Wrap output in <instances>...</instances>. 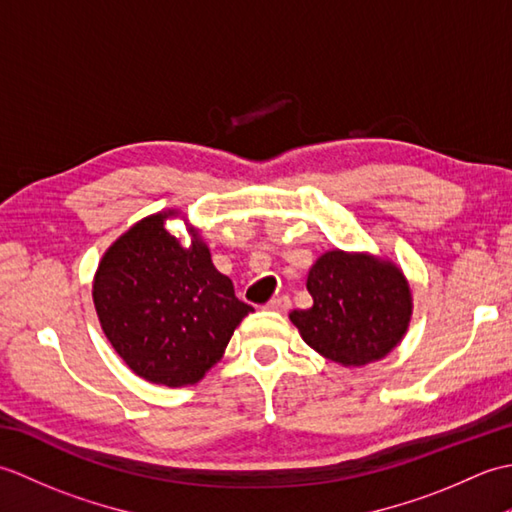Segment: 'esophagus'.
Wrapping results in <instances>:
<instances>
[{"instance_id": "1", "label": "esophagus", "mask_w": 512, "mask_h": 512, "mask_svg": "<svg viewBox=\"0 0 512 512\" xmlns=\"http://www.w3.org/2000/svg\"><path fill=\"white\" fill-rule=\"evenodd\" d=\"M266 308L273 310V312H288L290 299H288L286 295H279V297H275V299H270V301L266 303Z\"/></svg>"}]
</instances>
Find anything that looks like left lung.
Returning a JSON list of instances; mask_svg holds the SVG:
<instances>
[{
  "mask_svg": "<svg viewBox=\"0 0 512 512\" xmlns=\"http://www.w3.org/2000/svg\"><path fill=\"white\" fill-rule=\"evenodd\" d=\"M308 310L290 321L314 352L343 367L385 358L407 334L413 297L405 273L372 253L328 250L308 270Z\"/></svg>",
  "mask_w": 512,
  "mask_h": 512,
  "instance_id": "obj_1",
  "label": "left lung"
}]
</instances>
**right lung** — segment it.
<instances>
[{"instance_id": "add662e5", "label": "right lung", "mask_w": 512, "mask_h": 512, "mask_svg": "<svg viewBox=\"0 0 512 512\" xmlns=\"http://www.w3.org/2000/svg\"><path fill=\"white\" fill-rule=\"evenodd\" d=\"M180 215L167 209L129 226L105 250L92 281L107 341L136 376L165 387L200 383L253 312L213 266L200 228L184 220L189 246L167 231V220Z\"/></svg>"}]
</instances>
